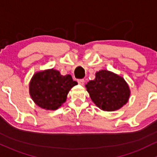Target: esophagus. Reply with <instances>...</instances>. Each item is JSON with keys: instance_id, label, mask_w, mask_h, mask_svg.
<instances>
[{"instance_id": "34e87169", "label": "esophagus", "mask_w": 157, "mask_h": 157, "mask_svg": "<svg viewBox=\"0 0 157 157\" xmlns=\"http://www.w3.org/2000/svg\"><path fill=\"white\" fill-rule=\"evenodd\" d=\"M78 83L80 85H83L85 84V80L84 79H79V80H78Z\"/></svg>"}]
</instances>
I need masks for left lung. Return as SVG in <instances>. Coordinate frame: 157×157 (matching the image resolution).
Listing matches in <instances>:
<instances>
[{"mask_svg": "<svg viewBox=\"0 0 157 157\" xmlns=\"http://www.w3.org/2000/svg\"><path fill=\"white\" fill-rule=\"evenodd\" d=\"M90 98L103 111H115L126 104L131 91L122 77L110 71L102 69L95 74V78L85 85Z\"/></svg>", "mask_w": 157, "mask_h": 157, "instance_id": "8db88e82", "label": "left lung"}]
</instances>
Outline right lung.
Instances as JSON below:
<instances>
[{"label":"right lung","mask_w":157,"mask_h":157,"mask_svg":"<svg viewBox=\"0 0 157 157\" xmlns=\"http://www.w3.org/2000/svg\"><path fill=\"white\" fill-rule=\"evenodd\" d=\"M78 85L70 75L46 69L35 72L29 83V94L36 105L47 110H56L66 102L71 88Z\"/></svg>","instance_id":"add662e5"}]
</instances>
